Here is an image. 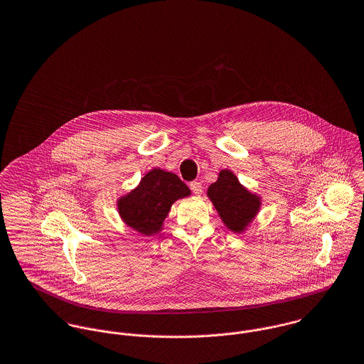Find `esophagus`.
Here are the masks:
<instances>
[{"instance_id":"esophagus-1","label":"esophagus","mask_w":364,"mask_h":364,"mask_svg":"<svg viewBox=\"0 0 364 364\" xmlns=\"http://www.w3.org/2000/svg\"><path fill=\"white\" fill-rule=\"evenodd\" d=\"M189 188H191V191H192L195 195H200V193L203 192V186H201V183L198 182V181H193V182H191Z\"/></svg>"}]
</instances>
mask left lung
<instances>
[{
	"label": "left lung",
	"instance_id": "obj_1",
	"mask_svg": "<svg viewBox=\"0 0 364 364\" xmlns=\"http://www.w3.org/2000/svg\"><path fill=\"white\" fill-rule=\"evenodd\" d=\"M207 195L223 221L235 232L243 231L260 207L259 198L250 195L228 169L220 172L218 181L210 185Z\"/></svg>",
	"mask_w": 364,
	"mask_h": 364
}]
</instances>
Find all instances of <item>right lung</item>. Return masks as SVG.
<instances>
[{
  "instance_id": "right-lung-1",
  "label": "right lung",
  "mask_w": 364,
  "mask_h": 364,
  "mask_svg": "<svg viewBox=\"0 0 364 364\" xmlns=\"http://www.w3.org/2000/svg\"><path fill=\"white\" fill-rule=\"evenodd\" d=\"M189 195V188L179 176L163 169H153L133 192L119 200L118 208L124 221L133 230L153 235L161 230L172 203Z\"/></svg>"
}]
</instances>
